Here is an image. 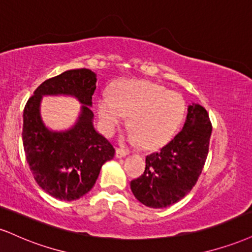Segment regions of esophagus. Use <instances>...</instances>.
Masks as SVG:
<instances>
[{"mask_svg": "<svg viewBox=\"0 0 252 252\" xmlns=\"http://www.w3.org/2000/svg\"><path fill=\"white\" fill-rule=\"evenodd\" d=\"M128 155V151L120 149V148H116V157L117 158H122V157H126Z\"/></svg>", "mask_w": 252, "mask_h": 252, "instance_id": "34e87169", "label": "esophagus"}]
</instances>
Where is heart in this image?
I'll return each mask as SVG.
<instances>
[{"mask_svg": "<svg viewBox=\"0 0 252 252\" xmlns=\"http://www.w3.org/2000/svg\"><path fill=\"white\" fill-rule=\"evenodd\" d=\"M186 104L181 95L149 81H126L114 88V96L104 93L98 115L105 132L111 134L129 117L130 142L145 149L160 147L170 139L183 120Z\"/></svg>", "mask_w": 252, "mask_h": 252, "instance_id": "1", "label": "heart"}]
</instances>
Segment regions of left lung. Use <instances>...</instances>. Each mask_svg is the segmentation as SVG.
<instances>
[{
    "instance_id": "8db88e82",
    "label": "left lung",
    "mask_w": 252,
    "mask_h": 252,
    "mask_svg": "<svg viewBox=\"0 0 252 252\" xmlns=\"http://www.w3.org/2000/svg\"><path fill=\"white\" fill-rule=\"evenodd\" d=\"M213 126L202 105L188 108L183 129L157 153L145 158V170L130 183L139 202L154 209L170 207L197 183L207 160Z\"/></svg>"
}]
</instances>
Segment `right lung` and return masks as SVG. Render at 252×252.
Masks as SVG:
<instances>
[{
    "label": "right lung",
    "instance_id": "1",
    "mask_svg": "<svg viewBox=\"0 0 252 252\" xmlns=\"http://www.w3.org/2000/svg\"><path fill=\"white\" fill-rule=\"evenodd\" d=\"M96 89V75L86 68L66 70L44 81L23 110V148L35 181L45 192L61 201H74L92 190L102 165L113 159L115 149L94 129L89 107ZM43 94H71L82 104L74 128L54 133L39 116Z\"/></svg>",
    "mask_w": 252,
    "mask_h": 252
}]
</instances>
